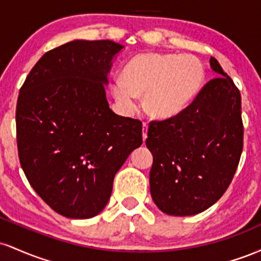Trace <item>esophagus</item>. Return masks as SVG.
<instances>
[{"mask_svg": "<svg viewBox=\"0 0 261 261\" xmlns=\"http://www.w3.org/2000/svg\"><path fill=\"white\" fill-rule=\"evenodd\" d=\"M147 131H148L147 122H143V125H142V139H143V142H145V140L147 139Z\"/></svg>", "mask_w": 261, "mask_h": 261, "instance_id": "34e87169", "label": "esophagus"}]
</instances>
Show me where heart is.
Listing matches in <instances>:
<instances>
[{
  "label": "heart",
  "instance_id": "heart-1",
  "mask_svg": "<svg viewBox=\"0 0 261 261\" xmlns=\"http://www.w3.org/2000/svg\"><path fill=\"white\" fill-rule=\"evenodd\" d=\"M203 79L205 68L195 56L147 53L131 59L110 88L126 113L137 109V97H145L143 106L152 118L169 119L191 103Z\"/></svg>",
  "mask_w": 261,
  "mask_h": 261
}]
</instances>
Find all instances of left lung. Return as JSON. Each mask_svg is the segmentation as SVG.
<instances>
[{"label":"left lung","instance_id":"left-lung-1","mask_svg":"<svg viewBox=\"0 0 261 261\" xmlns=\"http://www.w3.org/2000/svg\"><path fill=\"white\" fill-rule=\"evenodd\" d=\"M210 65L221 76L208 81L178 115L148 126L151 196L172 216L200 214L218 201L243 151L241 93L216 59Z\"/></svg>","mask_w":261,"mask_h":261}]
</instances>
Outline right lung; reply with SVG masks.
<instances>
[{"label": "right lung", "mask_w": 261, "mask_h": 261, "mask_svg": "<svg viewBox=\"0 0 261 261\" xmlns=\"http://www.w3.org/2000/svg\"><path fill=\"white\" fill-rule=\"evenodd\" d=\"M112 40H73L45 53L23 83L17 146L29 184L54 211L91 218L106 207L142 122L116 115L104 85L122 49Z\"/></svg>", "instance_id": "add662e5"}]
</instances>
